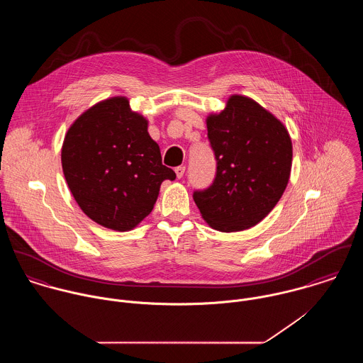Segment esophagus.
Masks as SVG:
<instances>
[{
    "mask_svg": "<svg viewBox=\"0 0 363 363\" xmlns=\"http://www.w3.org/2000/svg\"><path fill=\"white\" fill-rule=\"evenodd\" d=\"M184 170H186V167H184V166H177V167H174V173H176L177 179H182V177H183Z\"/></svg>",
    "mask_w": 363,
    "mask_h": 363,
    "instance_id": "34e87169",
    "label": "esophagus"
}]
</instances>
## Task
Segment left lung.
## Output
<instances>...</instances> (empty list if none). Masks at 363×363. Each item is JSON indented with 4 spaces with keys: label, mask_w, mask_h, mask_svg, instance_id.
Segmentation results:
<instances>
[{
    "label": "left lung",
    "mask_w": 363,
    "mask_h": 363,
    "mask_svg": "<svg viewBox=\"0 0 363 363\" xmlns=\"http://www.w3.org/2000/svg\"><path fill=\"white\" fill-rule=\"evenodd\" d=\"M206 121L218 166L212 186L196 191L194 201L212 229L246 230L274 209L288 186L291 135L271 111L238 94Z\"/></svg>",
    "instance_id": "left-lung-1"
}]
</instances>
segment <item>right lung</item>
Here are the masks:
<instances>
[{"label":"right lung","instance_id":"right-lung-1","mask_svg":"<svg viewBox=\"0 0 363 363\" xmlns=\"http://www.w3.org/2000/svg\"><path fill=\"white\" fill-rule=\"evenodd\" d=\"M61 164L82 212L117 232L138 226L154 209L162 182L176 179L162 164L147 117L125 96L107 98L77 117L64 137Z\"/></svg>","mask_w":363,"mask_h":363}]
</instances>
